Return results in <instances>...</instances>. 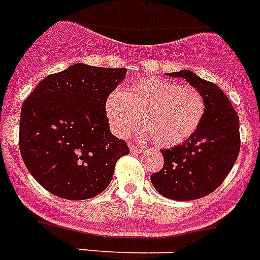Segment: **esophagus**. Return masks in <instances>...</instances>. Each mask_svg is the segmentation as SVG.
<instances>
[{
	"label": "esophagus",
	"instance_id": "obj_1",
	"mask_svg": "<svg viewBox=\"0 0 260 260\" xmlns=\"http://www.w3.org/2000/svg\"><path fill=\"white\" fill-rule=\"evenodd\" d=\"M129 149L131 152H134V153H141V152H143V149H141L140 147L135 145V144H129Z\"/></svg>",
	"mask_w": 260,
	"mask_h": 260
}]
</instances>
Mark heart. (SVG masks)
Here are the masks:
<instances>
[{
	"label": "heart",
	"mask_w": 260,
	"mask_h": 260,
	"mask_svg": "<svg viewBox=\"0 0 260 260\" xmlns=\"http://www.w3.org/2000/svg\"><path fill=\"white\" fill-rule=\"evenodd\" d=\"M205 108L198 89L162 78L137 80L121 95L112 93L106 103L107 117L116 136H129L141 119L144 135L161 148L189 140L201 125Z\"/></svg>",
	"instance_id": "heart-1"
}]
</instances>
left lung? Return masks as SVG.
Listing matches in <instances>:
<instances>
[{
    "label": "left lung",
    "mask_w": 260,
    "mask_h": 260,
    "mask_svg": "<svg viewBox=\"0 0 260 260\" xmlns=\"http://www.w3.org/2000/svg\"><path fill=\"white\" fill-rule=\"evenodd\" d=\"M198 89L205 99V115L197 132L172 149H162L164 167L150 176L161 196L191 201L213 193L234 167L241 148L239 117L221 88L189 70L169 73Z\"/></svg>",
    "instance_id": "1"
}]
</instances>
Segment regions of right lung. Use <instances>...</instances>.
<instances>
[{"label": "right lung", "instance_id": "right-lung-1", "mask_svg": "<svg viewBox=\"0 0 260 260\" xmlns=\"http://www.w3.org/2000/svg\"><path fill=\"white\" fill-rule=\"evenodd\" d=\"M125 69L76 63L46 76L23 102L19 150L31 176L56 197L92 198L110 185L120 157L129 153L113 136L107 98Z\"/></svg>", "mask_w": 260, "mask_h": 260}]
</instances>
